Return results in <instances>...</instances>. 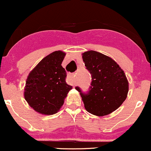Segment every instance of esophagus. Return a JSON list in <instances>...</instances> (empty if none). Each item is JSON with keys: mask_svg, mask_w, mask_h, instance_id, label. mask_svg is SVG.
<instances>
[{"mask_svg": "<svg viewBox=\"0 0 151 151\" xmlns=\"http://www.w3.org/2000/svg\"><path fill=\"white\" fill-rule=\"evenodd\" d=\"M67 77L70 79L71 83H74V77H75V74L74 73H69L67 74Z\"/></svg>", "mask_w": 151, "mask_h": 151, "instance_id": "34e87169", "label": "esophagus"}]
</instances>
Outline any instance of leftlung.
Segmentation results:
<instances>
[{
  "label": "left lung",
  "mask_w": 151,
  "mask_h": 151,
  "mask_svg": "<svg viewBox=\"0 0 151 151\" xmlns=\"http://www.w3.org/2000/svg\"><path fill=\"white\" fill-rule=\"evenodd\" d=\"M82 59L91 75V86L87 93H83L78 86L75 89L86 110L98 116L112 113L127 97L129 81L125 73L114 60L98 52H85Z\"/></svg>",
  "instance_id": "8db88e82"
}]
</instances>
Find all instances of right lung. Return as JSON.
<instances>
[{
  "label": "right lung",
  "mask_w": 151,
  "mask_h": 151,
  "mask_svg": "<svg viewBox=\"0 0 151 151\" xmlns=\"http://www.w3.org/2000/svg\"><path fill=\"white\" fill-rule=\"evenodd\" d=\"M65 53L55 51L43 58L27 78L24 96L35 111L45 115L56 114L72 86L65 81L62 67Z\"/></svg>",
  "instance_id": "1"
}]
</instances>
